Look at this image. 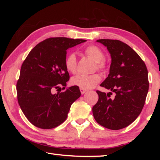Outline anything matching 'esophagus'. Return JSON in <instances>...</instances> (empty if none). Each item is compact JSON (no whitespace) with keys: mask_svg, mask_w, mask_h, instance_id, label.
I'll return each instance as SVG.
<instances>
[{"mask_svg":"<svg viewBox=\"0 0 160 160\" xmlns=\"http://www.w3.org/2000/svg\"><path fill=\"white\" fill-rule=\"evenodd\" d=\"M80 92H81V94H85L86 92H87V90H84V89H80Z\"/></svg>","mask_w":160,"mask_h":160,"instance_id":"esophagus-1","label":"esophagus"}]
</instances>
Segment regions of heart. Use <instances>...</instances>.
Wrapping results in <instances>:
<instances>
[{
  "mask_svg": "<svg viewBox=\"0 0 160 160\" xmlns=\"http://www.w3.org/2000/svg\"><path fill=\"white\" fill-rule=\"evenodd\" d=\"M84 52L89 57L92 58L97 62V67L99 70H103L105 68V62L103 61L104 58V53L101 48L94 45L89 46L87 47ZM65 66L68 71L75 73L77 68V58L75 53L68 54L65 59ZM101 80V77L98 74L90 75H78L72 78L70 82L73 86H76L84 90H90L95 87Z\"/></svg>",
  "mask_w": 160,
  "mask_h": 160,
  "instance_id": "b5f03b06",
  "label": "heart"
}]
</instances>
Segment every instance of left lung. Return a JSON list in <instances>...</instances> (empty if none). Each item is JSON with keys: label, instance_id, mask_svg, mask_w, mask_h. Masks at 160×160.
Instances as JSON below:
<instances>
[{"label": "left lung", "instance_id": "8db88e82", "mask_svg": "<svg viewBox=\"0 0 160 160\" xmlns=\"http://www.w3.org/2000/svg\"><path fill=\"white\" fill-rule=\"evenodd\" d=\"M105 46L112 58L109 74L100 86L112 91L99 90L92 107L95 121L111 130L126 128L141 113L148 92L147 67L138 54L125 43L113 39L97 40ZM112 92L116 94L111 99Z\"/></svg>", "mask_w": 160, "mask_h": 160}]
</instances>
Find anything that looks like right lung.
Masks as SVG:
<instances>
[{
	"instance_id": "1",
	"label": "right lung",
	"mask_w": 160,
	"mask_h": 160,
	"mask_svg": "<svg viewBox=\"0 0 160 160\" xmlns=\"http://www.w3.org/2000/svg\"><path fill=\"white\" fill-rule=\"evenodd\" d=\"M85 42L66 37L48 38L35 46L24 61L17 82L18 101L34 126L51 129L66 121L72 104L81 95L80 89L72 86L57 94H52V90L60 85L66 86L69 80L65 66L66 51Z\"/></svg>"
}]
</instances>
